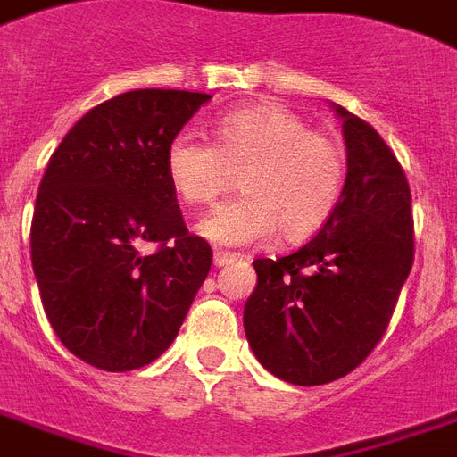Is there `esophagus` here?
Segmentation results:
<instances>
[{
    "label": "esophagus",
    "mask_w": 457,
    "mask_h": 457,
    "mask_svg": "<svg viewBox=\"0 0 457 457\" xmlns=\"http://www.w3.org/2000/svg\"><path fill=\"white\" fill-rule=\"evenodd\" d=\"M235 259H237V254H229V252H215V254H212V263H215V266H228V263H232L235 262Z\"/></svg>",
    "instance_id": "34e87169"
}]
</instances>
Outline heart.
Masks as SVG:
<instances>
[{"instance_id":"1","label":"heart","mask_w":457,"mask_h":457,"mask_svg":"<svg viewBox=\"0 0 457 457\" xmlns=\"http://www.w3.org/2000/svg\"><path fill=\"white\" fill-rule=\"evenodd\" d=\"M167 174L188 205H211L239 177L242 195L201 220V237L239 246L280 232L286 242H303L332 218L346 181V152L288 106L259 101L220 118L215 143L179 133L167 147Z\"/></svg>"}]
</instances>
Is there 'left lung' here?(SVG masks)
I'll return each mask as SVG.
<instances>
[{
    "mask_svg": "<svg viewBox=\"0 0 457 457\" xmlns=\"http://www.w3.org/2000/svg\"><path fill=\"white\" fill-rule=\"evenodd\" d=\"M346 140V184L332 218L297 252L256 259L245 305L249 346L293 385L349 375L383 339L414 262L407 177L373 125L334 106Z\"/></svg>",
    "mask_w": 457,
    "mask_h": 457,
    "instance_id": "1",
    "label": "left lung"
}]
</instances>
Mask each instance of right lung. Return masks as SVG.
Listing matches in <instances>:
<instances>
[{
    "instance_id": "right-lung-1",
    "label": "right lung",
    "mask_w": 457,
    "mask_h": 457,
    "mask_svg": "<svg viewBox=\"0 0 457 457\" xmlns=\"http://www.w3.org/2000/svg\"><path fill=\"white\" fill-rule=\"evenodd\" d=\"M208 99L125 91L79 118L50 157L30 262L50 327L89 366L123 373L160 358L211 271V245L188 235L167 174L169 143Z\"/></svg>"
}]
</instances>
